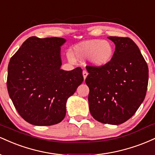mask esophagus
<instances>
[{"instance_id":"1","label":"esophagus","mask_w":155,"mask_h":155,"mask_svg":"<svg viewBox=\"0 0 155 155\" xmlns=\"http://www.w3.org/2000/svg\"><path fill=\"white\" fill-rule=\"evenodd\" d=\"M82 74H83V77H84V79L85 80V79H86V78H87V75H88V73H87V71L84 70V71H83V72H82Z\"/></svg>"}]
</instances>
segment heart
<instances>
[{
    "label": "heart",
    "instance_id": "1",
    "mask_svg": "<svg viewBox=\"0 0 155 155\" xmlns=\"http://www.w3.org/2000/svg\"><path fill=\"white\" fill-rule=\"evenodd\" d=\"M114 56V47L107 41L94 40L86 41L76 44L73 48L72 54L68 53L69 61L74 62L75 57L78 60L89 58L90 63L95 67H103L107 65Z\"/></svg>",
    "mask_w": 155,
    "mask_h": 155
}]
</instances>
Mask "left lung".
I'll return each mask as SVG.
<instances>
[{"label":"left lung","mask_w":155,"mask_h":155,"mask_svg":"<svg viewBox=\"0 0 155 155\" xmlns=\"http://www.w3.org/2000/svg\"><path fill=\"white\" fill-rule=\"evenodd\" d=\"M115 44L112 60L103 67H86L85 82L91 115L101 123L120 124L133 116L145 98L149 69L132 39L110 36Z\"/></svg>","instance_id":"obj_1"}]
</instances>
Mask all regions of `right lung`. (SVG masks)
Instances as JSON below:
<instances>
[{"label":"right lung","instance_id":"right-lung-1","mask_svg":"<svg viewBox=\"0 0 155 155\" xmlns=\"http://www.w3.org/2000/svg\"><path fill=\"white\" fill-rule=\"evenodd\" d=\"M65 38L32 36L10 59L7 89L19 114L38 126L58 124L66 114L68 98L82 83V70L64 71L60 47Z\"/></svg>","mask_w":155,"mask_h":155}]
</instances>
